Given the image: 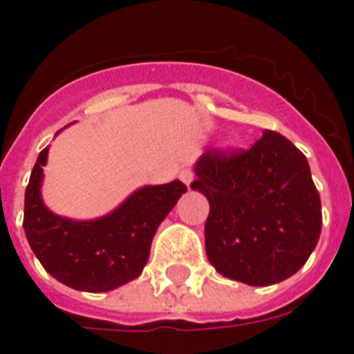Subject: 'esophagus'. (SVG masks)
Segmentation results:
<instances>
[{
  "mask_svg": "<svg viewBox=\"0 0 354 354\" xmlns=\"http://www.w3.org/2000/svg\"><path fill=\"white\" fill-rule=\"evenodd\" d=\"M180 180H182L185 185H191V182L194 180V172H192V169H182V171H180Z\"/></svg>",
  "mask_w": 354,
  "mask_h": 354,
  "instance_id": "esophagus-1",
  "label": "esophagus"
}]
</instances>
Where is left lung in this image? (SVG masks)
I'll use <instances>...</instances> for the list:
<instances>
[{
	"instance_id": "8db88e82",
	"label": "left lung",
	"mask_w": 354,
	"mask_h": 354,
	"mask_svg": "<svg viewBox=\"0 0 354 354\" xmlns=\"http://www.w3.org/2000/svg\"><path fill=\"white\" fill-rule=\"evenodd\" d=\"M191 189L207 196L205 250L221 275L270 286L306 264L322 228L320 196L304 154L277 131L250 149H209Z\"/></svg>"
}]
</instances>
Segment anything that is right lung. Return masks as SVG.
<instances>
[{
  "label": "right lung",
  "mask_w": 354,
  "mask_h": 354,
  "mask_svg": "<svg viewBox=\"0 0 354 354\" xmlns=\"http://www.w3.org/2000/svg\"><path fill=\"white\" fill-rule=\"evenodd\" d=\"M48 147L37 156L25 192L26 239L43 268L81 292H109L136 279L149 259L156 228L187 191L180 180L144 187L115 212L71 221L50 212L39 194Z\"/></svg>",
  "instance_id": "obj_1"
}]
</instances>
